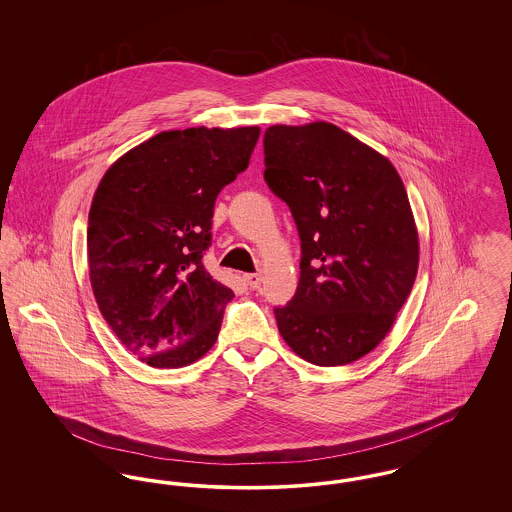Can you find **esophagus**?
I'll return each instance as SVG.
<instances>
[{
  "mask_svg": "<svg viewBox=\"0 0 512 512\" xmlns=\"http://www.w3.org/2000/svg\"><path fill=\"white\" fill-rule=\"evenodd\" d=\"M245 284L249 286V288H253V290H257L259 286H261V282H263V276L259 274V272H251V274H245L244 276Z\"/></svg>",
  "mask_w": 512,
  "mask_h": 512,
  "instance_id": "34e87169",
  "label": "esophagus"
}]
</instances>
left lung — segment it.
<instances>
[{"instance_id": "1", "label": "left lung", "mask_w": 512, "mask_h": 512, "mask_svg": "<svg viewBox=\"0 0 512 512\" xmlns=\"http://www.w3.org/2000/svg\"><path fill=\"white\" fill-rule=\"evenodd\" d=\"M265 180L301 238L299 284L274 309L293 353L318 366L355 363L390 334L418 272V230L390 159L332 122L274 124Z\"/></svg>"}]
</instances>
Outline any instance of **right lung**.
Instances as JSON below:
<instances>
[{"label":"right lung","mask_w":512,"mask_h":512,"mask_svg":"<svg viewBox=\"0 0 512 512\" xmlns=\"http://www.w3.org/2000/svg\"><path fill=\"white\" fill-rule=\"evenodd\" d=\"M259 126L165 130L121 155L88 215V268L115 336L153 368H182L219 338L234 292L201 263L215 199L249 165Z\"/></svg>","instance_id":"1"}]
</instances>
